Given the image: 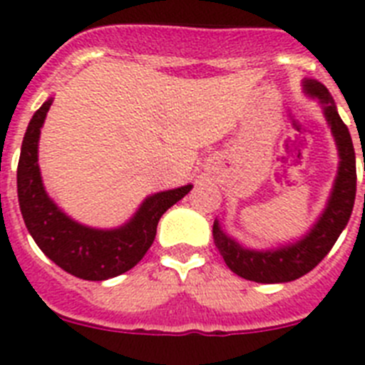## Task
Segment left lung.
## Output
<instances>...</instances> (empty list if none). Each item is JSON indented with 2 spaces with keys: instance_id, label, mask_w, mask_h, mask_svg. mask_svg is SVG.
Segmentation results:
<instances>
[{
  "instance_id": "obj_1",
  "label": "left lung",
  "mask_w": 365,
  "mask_h": 365,
  "mask_svg": "<svg viewBox=\"0 0 365 365\" xmlns=\"http://www.w3.org/2000/svg\"><path fill=\"white\" fill-rule=\"evenodd\" d=\"M302 86L305 95L320 100L324 117L338 148V173L324 212L316 219L311 230L294 243L269 250L247 248L222 230L221 222L215 219L212 230L214 243L228 269L241 278L256 283L294 282L311 272L336 243L353 212L356 195V159L349 130L341 122L333 96L324 83L312 78H303Z\"/></svg>"
}]
</instances>
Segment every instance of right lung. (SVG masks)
Masks as SVG:
<instances>
[{
    "mask_svg": "<svg viewBox=\"0 0 365 365\" xmlns=\"http://www.w3.org/2000/svg\"><path fill=\"white\" fill-rule=\"evenodd\" d=\"M53 98L32 115L25 131L18 163V201L25 227L41 252L60 269L80 279L104 282L133 269L143 259L157 234L164 212L185 197L192 185L153 193L143 201L122 227L102 230L86 227L58 208L45 192L38 166L41 125Z\"/></svg>",
    "mask_w": 365,
    "mask_h": 365,
    "instance_id": "obj_1",
    "label": "right lung"
}]
</instances>
